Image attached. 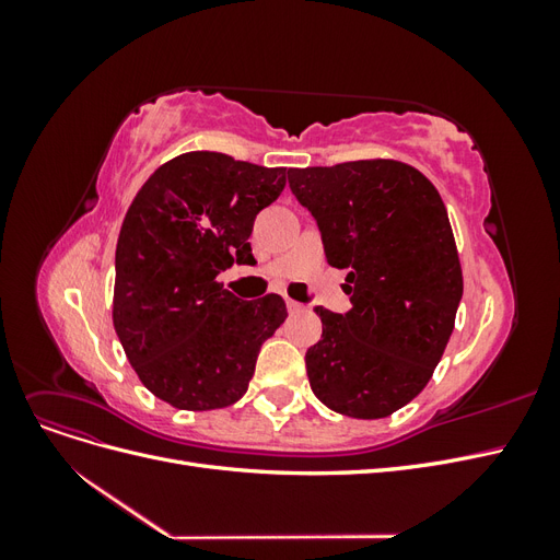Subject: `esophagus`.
<instances>
[{"instance_id": "1", "label": "esophagus", "mask_w": 560, "mask_h": 560, "mask_svg": "<svg viewBox=\"0 0 560 560\" xmlns=\"http://www.w3.org/2000/svg\"><path fill=\"white\" fill-rule=\"evenodd\" d=\"M287 311H290V313H301L303 306H301L299 301H294V299H287Z\"/></svg>"}]
</instances>
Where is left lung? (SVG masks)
<instances>
[{
  "label": "left lung",
  "mask_w": 560,
  "mask_h": 560,
  "mask_svg": "<svg viewBox=\"0 0 560 560\" xmlns=\"http://www.w3.org/2000/svg\"><path fill=\"white\" fill-rule=\"evenodd\" d=\"M327 261L346 268V315L317 306L306 352L315 397L350 418H385L420 395L442 360L463 299V268L434 184L393 159L290 167Z\"/></svg>",
  "instance_id": "1"
}]
</instances>
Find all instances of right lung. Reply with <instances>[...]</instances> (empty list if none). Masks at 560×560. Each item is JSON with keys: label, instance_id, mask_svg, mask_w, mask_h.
I'll return each instance as SVG.
<instances>
[{"label": "right lung", "instance_id": "1", "mask_svg": "<svg viewBox=\"0 0 560 560\" xmlns=\"http://www.w3.org/2000/svg\"><path fill=\"white\" fill-rule=\"evenodd\" d=\"M287 167L189 151L163 163L126 212L116 243L112 319L135 374L182 411L224 409L254 376L284 301H243L217 276L249 264L254 217L282 189Z\"/></svg>", "mask_w": 560, "mask_h": 560}]
</instances>
